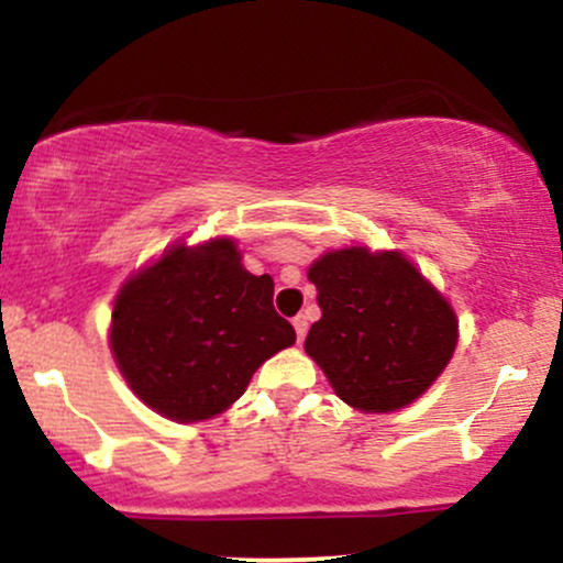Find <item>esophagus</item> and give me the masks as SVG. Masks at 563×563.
I'll list each match as a JSON object with an SVG mask.
<instances>
[{
  "instance_id": "obj_1",
  "label": "esophagus",
  "mask_w": 563,
  "mask_h": 563,
  "mask_svg": "<svg viewBox=\"0 0 563 563\" xmlns=\"http://www.w3.org/2000/svg\"><path fill=\"white\" fill-rule=\"evenodd\" d=\"M294 328H296V339L303 341V335H307V331H309L307 318H303V314H299V318H294Z\"/></svg>"
}]
</instances>
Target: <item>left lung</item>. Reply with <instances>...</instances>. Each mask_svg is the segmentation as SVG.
<instances>
[{"mask_svg": "<svg viewBox=\"0 0 563 563\" xmlns=\"http://www.w3.org/2000/svg\"><path fill=\"white\" fill-rule=\"evenodd\" d=\"M322 318L309 328V357L346 405L391 412L434 384L457 344L442 294L402 254L341 249L309 267Z\"/></svg>", "mask_w": 563, "mask_h": 563, "instance_id": "obj_1", "label": "left lung"}]
</instances>
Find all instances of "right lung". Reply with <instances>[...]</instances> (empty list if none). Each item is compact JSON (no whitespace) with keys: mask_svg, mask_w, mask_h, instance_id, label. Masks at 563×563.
Masks as SVG:
<instances>
[{"mask_svg":"<svg viewBox=\"0 0 563 563\" xmlns=\"http://www.w3.org/2000/svg\"><path fill=\"white\" fill-rule=\"evenodd\" d=\"M275 283L251 275L228 238L177 245L121 288L111 349L134 394L172 421L228 410L264 360L296 341Z\"/></svg>","mask_w":563,"mask_h":563,"instance_id":"1","label":"right lung"}]
</instances>
